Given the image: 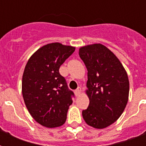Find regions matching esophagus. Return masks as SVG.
I'll use <instances>...</instances> for the list:
<instances>
[{"label": "esophagus", "instance_id": "34e87169", "mask_svg": "<svg viewBox=\"0 0 146 146\" xmlns=\"http://www.w3.org/2000/svg\"><path fill=\"white\" fill-rule=\"evenodd\" d=\"M74 93H75L76 96H79V94H80V93H81V88H78L77 89H76L75 91H74Z\"/></svg>", "mask_w": 146, "mask_h": 146}]
</instances>
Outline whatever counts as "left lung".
<instances>
[{"instance_id":"1","label":"left lung","mask_w":146,"mask_h":146,"mask_svg":"<svg viewBox=\"0 0 146 146\" xmlns=\"http://www.w3.org/2000/svg\"><path fill=\"white\" fill-rule=\"evenodd\" d=\"M79 54L88 70L86 93L90 100L82 116L90 126L105 128L113 124L126 107L127 74L118 58L104 45L82 47Z\"/></svg>"}]
</instances>
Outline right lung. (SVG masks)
Here are the masks:
<instances>
[{"label": "right lung", "mask_w": 146, "mask_h": 146, "mask_svg": "<svg viewBox=\"0 0 146 146\" xmlns=\"http://www.w3.org/2000/svg\"><path fill=\"white\" fill-rule=\"evenodd\" d=\"M75 48L53 42L42 46L28 60L22 76L24 101L34 119L46 127L64 124L74 98L59 68Z\"/></svg>", "instance_id": "right-lung-1"}]
</instances>
